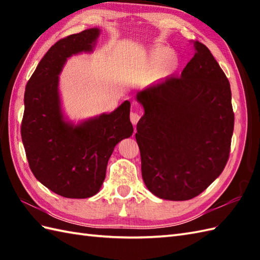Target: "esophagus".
<instances>
[{"instance_id":"1","label":"esophagus","mask_w":260,"mask_h":260,"mask_svg":"<svg viewBox=\"0 0 260 260\" xmlns=\"http://www.w3.org/2000/svg\"><path fill=\"white\" fill-rule=\"evenodd\" d=\"M140 118H141V114L139 112H132L131 113V121L134 126H136L137 121L140 120Z\"/></svg>"}]
</instances>
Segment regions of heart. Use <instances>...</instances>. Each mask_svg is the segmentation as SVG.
Returning a JSON list of instances; mask_svg holds the SVG:
<instances>
[{
  "mask_svg": "<svg viewBox=\"0 0 260 260\" xmlns=\"http://www.w3.org/2000/svg\"><path fill=\"white\" fill-rule=\"evenodd\" d=\"M171 56H172V54H171V51L168 50V49L157 48L154 49L152 51L150 60L154 64H162L164 62H167L168 60H170Z\"/></svg>",
  "mask_w": 260,
  "mask_h": 260,
  "instance_id": "b5f03b06",
  "label": "heart"
}]
</instances>
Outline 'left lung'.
<instances>
[{
    "label": "left lung",
    "mask_w": 260,
    "mask_h": 260,
    "mask_svg": "<svg viewBox=\"0 0 260 260\" xmlns=\"http://www.w3.org/2000/svg\"><path fill=\"white\" fill-rule=\"evenodd\" d=\"M196 53L180 77L136 93L144 108L135 134L146 187L164 200H190L221 174L229 158L235 115L230 84L209 49Z\"/></svg>",
    "instance_id": "obj_1"
}]
</instances>
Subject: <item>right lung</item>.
<instances>
[{"mask_svg":"<svg viewBox=\"0 0 260 260\" xmlns=\"http://www.w3.org/2000/svg\"><path fill=\"white\" fill-rule=\"evenodd\" d=\"M99 35L98 27H91L54 43L25 87L21 136L27 162L38 181L64 198L98 193L114 147L134 132L128 101L78 124L62 113L59 75L68 58L92 52Z\"/></svg>","mask_w":260,"mask_h":260,"instance_id":"right-lung-1","label":"right lung"}]
</instances>
